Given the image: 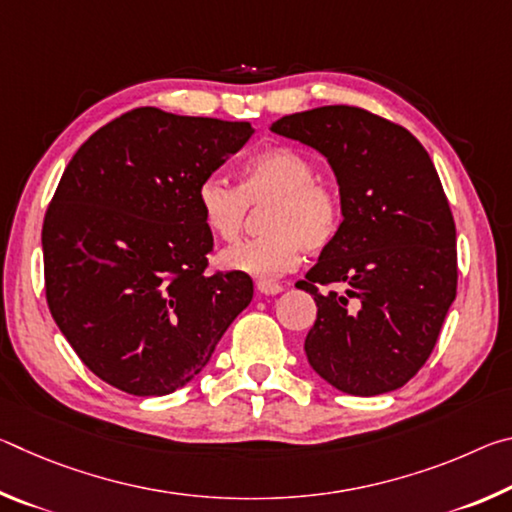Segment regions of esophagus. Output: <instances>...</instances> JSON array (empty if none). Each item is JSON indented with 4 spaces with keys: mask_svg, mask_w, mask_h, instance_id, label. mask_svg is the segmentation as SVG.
<instances>
[{
    "mask_svg": "<svg viewBox=\"0 0 512 512\" xmlns=\"http://www.w3.org/2000/svg\"><path fill=\"white\" fill-rule=\"evenodd\" d=\"M257 291L262 293V296H277V293L282 291V284H277V282H257Z\"/></svg>",
    "mask_w": 512,
    "mask_h": 512,
    "instance_id": "1",
    "label": "esophagus"
}]
</instances>
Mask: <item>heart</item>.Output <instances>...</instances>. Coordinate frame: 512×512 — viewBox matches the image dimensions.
Listing matches in <instances>:
<instances>
[{
	"mask_svg": "<svg viewBox=\"0 0 512 512\" xmlns=\"http://www.w3.org/2000/svg\"><path fill=\"white\" fill-rule=\"evenodd\" d=\"M198 210L212 235L237 241L250 205H266V235L248 239L221 253V264L259 282L291 271L300 248L320 253L339 237L345 198L339 185L316 178V167L291 146H271L244 162L239 185L207 176L196 189Z\"/></svg>",
	"mask_w": 512,
	"mask_h": 512,
	"instance_id": "heart-1",
	"label": "heart"
}]
</instances>
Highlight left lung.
<instances>
[{
  "label": "left lung",
  "mask_w": 512,
  "mask_h": 512,
  "mask_svg": "<svg viewBox=\"0 0 512 512\" xmlns=\"http://www.w3.org/2000/svg\"><path fill=\"white\" fill-rule=\"evenodd\" d=\"M277 135L320 151L345 198L339 237L296 287L314 296L305 352L348 395H381L418 375L456 298V225L424 146L359 106L277 119Z\"/></svg>",
  "instance_id": "1"
}]
</instances>
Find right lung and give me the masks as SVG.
I'll return each instance as SVG.
<instances>
[{
    "mask_svg": "<svg viewBox=\"0 0 512 512\" xmlns=\"http://www.w3.org/2000/svg\"><path fill=\"white\" fill-rule=\"evenodd\" d=\"M248 121L135 108L85 142L42 223L51 316L79 359L128 395H167L210 361L250 275L207 273L196 189L244 146Z\"/></svg>",
    "mask_w": 512,
    "mask_h": 512,
    "instance_id": "obj_1",
    "label": "right lung"
}]
</instances>
